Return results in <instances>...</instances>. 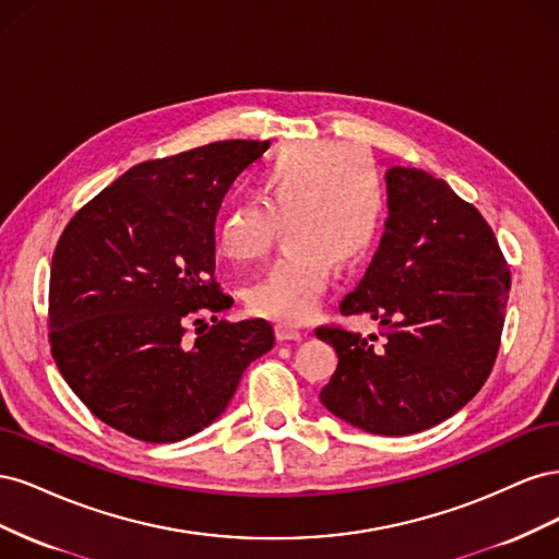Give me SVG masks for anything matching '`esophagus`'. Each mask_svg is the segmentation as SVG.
<instances>
[{"instance_id": "esophagus-1", "label": "esophagus", "mask_w": 559, "mask_h": 559, "mask_svg": "<svg viewBox=\"0 0 559 559\" xmlns=\"http://www.w3.org/2000/svg\"><path fill=\"white\" fill-rule=\"evenodd\" d=\"M275 335H277V341H300V337L306 335V331H302L300 326H294V324H277Z\"/></svg>"}]
</instances>
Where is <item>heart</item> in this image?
I'll list each match as a JSON object with an SVG mask.
<instances>
[{
	"mask_svg": "<svg viewBox=\"0 0 559 559\" xmlns=\"http://www.w3.org/2000/svg\"><path fill=\"white\" fill-rule=\"evenodd\" d=\"M257 202L226 210L216 249L233 263L263 259L284 228L286 249L247 289L251 312L275 321L308 319L333 265H359L382 222L380 175L364 151L347 144L300 142L280 148L253 179Z\"/></svg>",
	"mask_w": 559,
	"mask_h": 559,
	"instance_id": "heart-1",
	"label": "heart"
}]
</instances>
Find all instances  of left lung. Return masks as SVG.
Wrapping results in <instances>:
<instances>
[{
  "mask_svg": "<svg viewBox=\"0 0 559 559\" xmlns=\"http://www.w3.org/2000/svg\"><path fill=\"white\" fill-rule=\"evenodd\" d=\"M384 235L345 317L382 333L319 326L337 354L321 403L368 433L436 427L480 392L499 352L511 270L492 228L443 179L389 167Z\"/></svg>",
  "mask_w": 559,
  "mask_h": 559,
  "instance_id": "obj_1",
  "label": "left lung"
}]
</instances>
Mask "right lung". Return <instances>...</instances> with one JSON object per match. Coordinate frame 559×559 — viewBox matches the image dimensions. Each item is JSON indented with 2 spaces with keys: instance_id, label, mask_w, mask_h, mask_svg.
I'll use <instances>...</instances> for the list:
<instances>
[{
  "instance_id": "obj_1",
  "label": "right lung",
  "mask_w": 559,
  "mask_h": 559,
  "mask_svg": "<svg viewBox=\"0 0 559 559\" xmlns=\"http://www.w3.org/2000/svg\"><path fill=\"white\" fill-rule=\"evenodd\" d=\"M267 146L226 140L134 165L62 230L50 263V352L105 425L177 443L210 427L245 368L273 349L265 319H216L233 298L214 280L218 207ZM200 311L215 324L191 342L185 324Z\"/></svg>"
}]
</instances>
